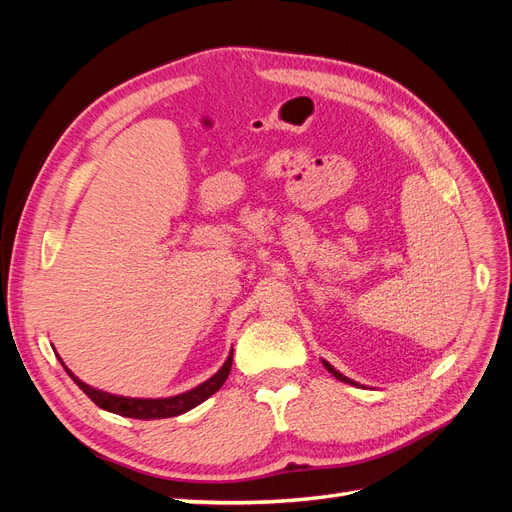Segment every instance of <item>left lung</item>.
I'll return each instance as SVG.
<instances>
[{"label":"left lung","mask_w":512,"mask_h":512,"mask_svg":"<svg viewBox=\"0 0 512 512\" xmlns=\"http://www.w3.org/2000/svg\"><path fill=\"white\" fill-rule=\"evenodd\" d=\"M322 363H324V367H327V369L331 371V374H333V376H335L337 380H342V382H348V384H356V382H352L350 378H346V376H342V374H339V371H337V369H333V367H331V365H329L327 361H322Z\"/></svg>","instance_id":"left-lung-1"}]
</instances>
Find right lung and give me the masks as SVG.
I'll return each instance as SVG.
<instances>
[{
	"mask_svg": "<svg viewBox=\"0 0 512 512\" xmlns=\"http://www.w3.org/2000/svg\"><path fill=\"white\" fill-rule=\"evenodd\" d=\"M57 359H59V356H57ZM61 365H64V361H61ZM230 367H232V352H230V356H228L226 363L222 365L218 374L211 376L207 382L198 384L196 389H192L188 393L166 397V399H132V397L111 395V393L98 391V389H94V386L85 384L83 380L76 378L68 367H66V371L70 374V378L76 382V386H79V389L102 410L115 412V414H121V416H130V418H168V416H179L183 412L192 410L194 406L203 404L207 397H211L226 382V378L230 374Z\"/></svg>",
	"mask_w": 512,
	"mask_h": 512,
	"instance_id": "right-lung-1",
	"label": "right lung"
}]
</instances>
